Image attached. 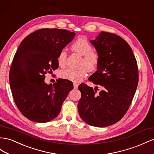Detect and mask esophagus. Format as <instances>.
Masks as SVG:
<instances>
[{"mask_svg": "<svg viewBox=\"0 0 154 154\" xmlns=\"http://www.w3.org/2000/svg\"><path fill=\"white\" fill-rule=\"evenodd\" d=\"M73 85H74V89H77L78 88V85L77 84H76V83H74Z\"/></svg>", "mask_w": 154, "mask_h": 154, "instance_id": "obj_1", "label": "esophagus"}]
</instances>
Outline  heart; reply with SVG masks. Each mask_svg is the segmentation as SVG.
<instances>
[{
	"instance_id": "1",
	"label": "heart",
	"mask_w": 154,
	"mask_h": 154,
	"mask_svg": "<svg viewBox=\"0 0 154 154\" xmlns=\"http://www.w3.org/2000/svg\"><path fill=\"white\" fill-rule=\"evenodd\" d=\"M72 51L82 56L80 66L84 67L80 69L74 70L72 69H66L62 70L60 72V76L74 83L80 82L86 76L87 70L94 71L98 67L100 56L99 54L93 51V47L84 38H78L72 43ZM67 54L65 49H62L58 53L57 57V63L61 67H65L66 65Z\"/></svg>"
}]
</instances>
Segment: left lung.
<instances>
[{
	"mask_svg": "<svg viewBox=\"0 0 154 154\" xmlns=\"http://www.w3.org/2000/svg\"><path fill=\"white\" fill-rule=\"evenodd\" d=\"M100 56L97 70L89 80L104 89L82 84V97L78 103L80 117L95 127H106L117 122L126 114L139 82L138 67L130 45L122 37L102 32L90 41Z\"/></svg>",
	"mask_w": 154,
	"mask_h": 154,
	"instance_id": "obj_1",
	"label": "left lung"
}]
</instances>
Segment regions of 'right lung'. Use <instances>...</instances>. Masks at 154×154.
<instances>
[{
	"mask_svg": "<svg viewBox=\"0 0 154 154\" xmlns=\"http://www.w3.org/2000/svg\"><path fill=\"white\" fill-rule=\"evenodd\" d=\"M75 35L61 29L42 28L20 44L10 67V84L17 107L32 121L42 123L55 119L73 89L72 83L63 79L53 85L45 84V75L58 68V53Z\"/></svg>",
	"mask_w": 154,
	"mask_h": 154,
	"instance_id": "obj_1",
	"label": "right lung"
}]
</instances>
